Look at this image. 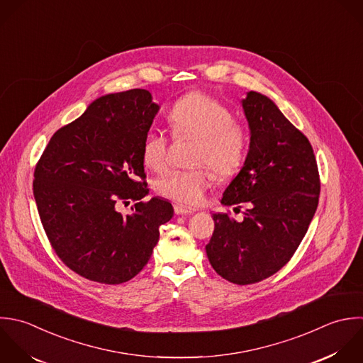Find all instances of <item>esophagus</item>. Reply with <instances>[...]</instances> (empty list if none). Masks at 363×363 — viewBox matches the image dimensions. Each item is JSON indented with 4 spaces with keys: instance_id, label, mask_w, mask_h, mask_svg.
<instances>
[{
    "instance_id": "esophagus-1",
    "label": "esophagus",
    "mask_w": 363,
    "mask_h": 363,
    "mask_svg": "<svg viewBox=\"0 0 363 363\" xmlns=\"http://www.w3.org/2000/svg\"><path fill=\"white\" fill-rule=\"evenodd\" d=\"M174 211H175L177 215H192L195 212V209L184 206V205H179V203L174 205Z\"/></svg>"
}]
</instances>
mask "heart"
<instances>
[{"instance_id": "b5f03b06", "label": "heart", "mask_w": 363, "mask_h": 363, "mask_svg": "<svg viewBox=\"0 0 363 363\" xmlns=\"http://www.w3.org/2000/svg\"><path fill=\"white\" fill-rule=\"evenodd\" d=\"M168 121L175 138L195 137L192 169H172L155 181V191L184 205H198L213 182L211 167L222 179L235 177L247 157L246 128L235 120L233 111L219 99L189 91L172 106ZM147 168L161 172L169 162V141L160 130H150L141 147Z\"/></svg>"}]
</instances>
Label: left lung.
I'll return each instance as SVG.
<instances>
[{"label":"left lung","instance_id":"obj_1","mask_svg":"<svg viewBox=\"0 0 363 363\" xmlns=\"http://www.w3.org/2000/svg\"><path fill=\"white\" fill-rule=\"evenodd\" d=\"M242 104L250 150L220 203L247 209L243 222L215 213L205 249L220 277L247 286L291 260L317 211L321 181L311 143L269 97L249 91Z\"/></svg>","mask_w":363,"mask_h":363}]
</instances>
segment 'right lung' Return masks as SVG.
<instances>
[{
    "instance_id": "obj_1",
    "label": "right lung",
    "mask_w": 363,
    "mask_h": 363,
    "mask_svg": "<svg viewBox=\"0 0 363 363\" xmlns=\"http://www.w3.org/2000/svg\"><path fill=\"white\" fill-rule=\"evenodd\" d=\"M144 89L107 94L49 140L33 171V196L48 240L76 274L121 284L148 263L160 226L174 215L147 194L141 147L158 113ZM136 202L130 216L118 203Z\"/></svg>"
}]
</instances>
